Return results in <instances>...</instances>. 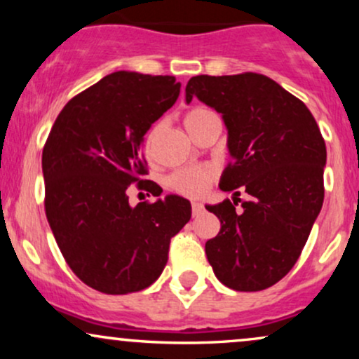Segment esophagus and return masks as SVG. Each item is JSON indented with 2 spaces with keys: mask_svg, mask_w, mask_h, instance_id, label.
Returning <instances> with one entry per match:
<instances>
[{
  "mask_svg": "<svg viewBox=\"0 0 359 359\" xmlns=\"http://www.w3.org/2000/svg\"><path fill=\"white\" fill-rule=\"evenodd\" d=\"M204 211V205L201 203H192V216H199Z\"/></svg>",
  "mask_w": 359,
  "mask_h": 359,
  "instance_id": "34e87169",
  "label": "esophagus"
}]
</instances>
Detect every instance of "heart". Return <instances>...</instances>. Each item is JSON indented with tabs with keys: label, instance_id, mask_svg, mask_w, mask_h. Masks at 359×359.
I'll list each match as a JSON object with an SVG mask.
<instances>
[{
	"label": "heart",
	"instance_id": "1",
	"mask_svg": "<svg viewBox=\"0 0 359 359\" xmlns=\"http://www.w3.org/2000/svg\"><path fill=\"white\" fill-rule=\"evenodd\" d=\"M216 119L212 111H209L204 106H194L184 114V125L187 128L189 133L196 135L197 131L203 130L209 121ZM163 130V123L158 121L156 125L151 126V130L148 131L147 140H145V151L147 155L155 154L156 142H158L160 133ZM216 177V170L212 167H187L175 170L174 174L168 177V185L174 189L175 192L182 194L187 197H201L208 192L209 185Z\"/></svg>",
	"mask_w": 359,
	"mask_h": 359
}]
</instances>
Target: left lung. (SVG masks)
<instances>
[{"instance_id": "obj_1", "label": "left lung", "mask_w": 359, "mask_h": 359, "mask_svg": "<svg viewBox=\"0 0 359 359\" xmlns=\"http://www.w3.org/2000/svg\"><path fill=\"white\" fill-rule=\"evenodd\" d=\"M192 97L222 114L231 155L219 187L233 203L205 205L221 221L205 255L226 287L265 290L295 265L323 208L324 138L307 106L263 74L196 76ZM241 191L250 199L236 212Z\"/></svg>"}]
</instances>
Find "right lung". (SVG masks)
Instances as JSON below:
<instances>
[{
    "mask_svg": "<svg viewBox=\"0 0 359 359\" xmlns=\"http://www.w3.org/2000/svg\"><path fill=\"white\" fill-rule=\"evenodd\" d=\"M174 76L119 71L74 96L42 154L45 214L67 265L102 294L143 290L160 277L170 240L191 219V203L167 196L131 208L130 184L160 196L142 143L174 106Z\"/></svg>",
    "mask_w": 359,
    "mask_h": 359,
    "instance_id": "obj_1",
    "label": "right lung"
}]
</instances>
